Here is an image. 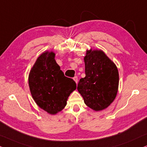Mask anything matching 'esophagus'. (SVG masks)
Returning a JSON list of instances; mask_svg holds the SVG:
<instances>
[{
  "mask_svg": "<svg viewBox=\"0 0 147 147\" xmlns=\"http://www.w3.org/2000/svg\"><path fill=\"white\" fill-rule=\"evenodd\" d=\"M74 81H75L76 82V83H78V77L77 76H75L74 78Z\"/></svg>",
  "mask_w": 147,
  "mask_h": 147,
  "instance_id": "34e87169",
  "label": "esophagus"
}]
</instances>
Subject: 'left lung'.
I'll return each instance as SVG.
<instances>
[{"instance_id":"obj_1","label":"left lung","mask_w":147,"mask_h":147,"mask_svg":"<svg viewBox=\"0 0 147 147\" xmlns=\"http://www.w3.org/2000/svg\"><path fill=\"white\" fill-rule=\"evenodd\" d=\"M86 76L80 80L78 90L85 104L95 111L109 106L119 87V72L112 61L101 50H90L84 57Z\"/></svg>"}]
</instances>
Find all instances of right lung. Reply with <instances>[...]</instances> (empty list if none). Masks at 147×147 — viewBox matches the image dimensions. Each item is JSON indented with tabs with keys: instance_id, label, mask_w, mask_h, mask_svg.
Segmentation results:
<instances>
[{
	"instance_id": "right-lung-1",
	"label": "right lung",
	"mask_w": 147,
	"mask_h": 147,
	"mask_svg": "<svg viewBox=\"0 0 147 147\" xmlns=\"http://www.w3.org/2000/svg\"><path fill=\"white\" fill-rule=\"evenodd\" d=\"M54 56L52 52L41 54L28 76L32 98L41 108L51 115L65 108L68 97L76 88L75 81L65 76Z\"/></svg>"
}]
</instances>
